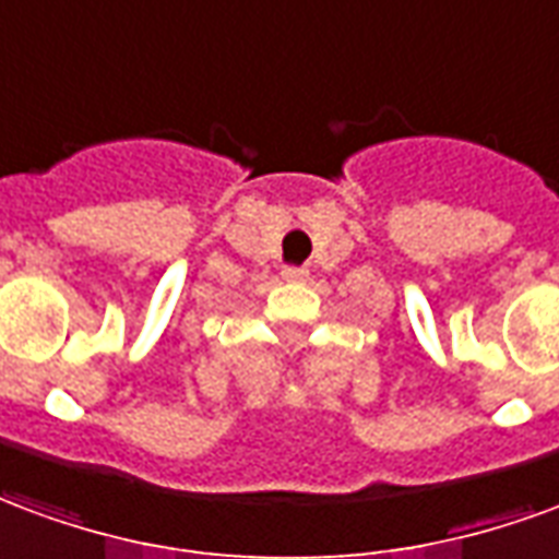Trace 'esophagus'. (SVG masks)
Masks as SVG:
<instances>
[{"label":"esophagus","instance_id":"esophagus-1","mask_svg":"<svg viewBox=\"0 0 559 559\" xmlns=\"http://www.w3.org/2000/svg\"><path fill=\"white\" fill-rule=\"evenodd\" d=\"M283 276L285 280H292V283H304V280L309 276V271L307 267H285Z\"/></svg>","mask_w":559,"mask_h":559}]
</instances>
